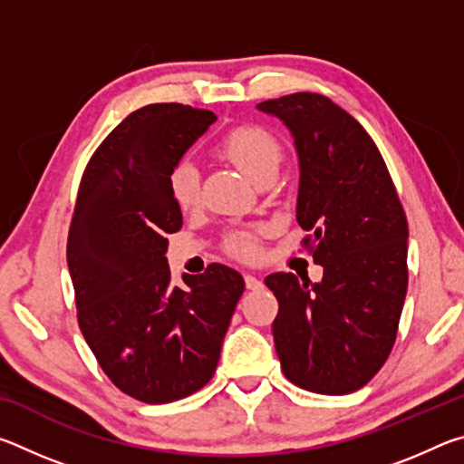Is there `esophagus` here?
<instances>
[{
	"label": "esophagus",
	"instance_id": "esophagus-1",
	"mask_svg": "<svg viewBox=\"0 0 464 464\" xmlns=\"http://www.w3.org/2000/svg\"><path fill=\"white\" fill-rule=\"evenodd\" d=\"M246 286L247 290H262L264 282L260 278H256L254 274H246Z\"/></svg>",
	"mask_w": 464,
	"mask_h": 464
}]
</instances>
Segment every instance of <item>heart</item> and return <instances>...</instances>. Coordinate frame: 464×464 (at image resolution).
<instances>
[{
  "instance_id": "b5f03b06",
  "label": "heart",
  "mask_w": 464,
  "mask_h": 464,
  "mask_svg": "<svg viewBox=\"0 0 464 464\" xmlns=\"http://www.w3.org/2000/svg\"><path fill=\"white\" fill-rule=\"evenodd\" d=\"M217 151L254 184L264 176L276 174L282 157L280 140L270 130L254 127V124H243V127H235L227 132L221 143H218ZM168 190L179 210H190L198 204L200 174L192 161L184 160L176 163L174 169L169 171ZM229 247L235 256L243 257V260L256 257L257 251H260L257 229L235 233L229 241Z\"/></svg>"
}]
</instances>
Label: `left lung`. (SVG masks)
Listing matches in <instances>:
<instances>
[{"label":"left lung","instance_id":"obj_1","mask_svg":"<svg viewBox=\"0 0 464 464\" xmlns=\"http://www.w3.org/2000/svg\"><path fill=\"white\" fill-rule=\"evenodd\" d=\"M257 110L286 124L298 168L303 246L324 266L321 282L276 272L272 324L282 372L321 395L354 392L381 371L407 293V218L371 135L321 93L266 100Z\"/></svg>","mask_w":464,"mask_h":464}]
</instances>
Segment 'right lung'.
<instances>
[{
  "instance_id": "1",
  "label": "right lung",
  "mask_w": 464,
  "mask_h": 464,
  "mask_svg": "<svg viewBox=\"0 0 464 464\" xmlns=\"http://www.w3.org/2000/svg\"><path fill=\"white\" fill-rule=\"evenodd\" d=\"M215 121L176 102L135 110L102 140L77 192L67 239L77 321L108 379L143 403L178 401L213 379L246 288L223 264L174 286L166 257L182 227L169 171Z\"/></svg>"
}]
</instances>
